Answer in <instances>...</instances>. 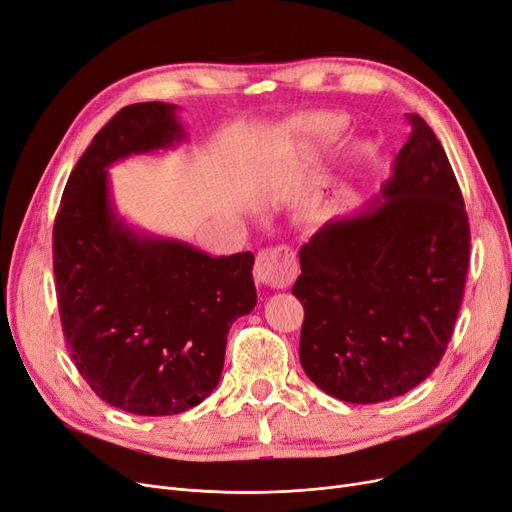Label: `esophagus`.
<instances>
[{
  "label": "esophagus",
  "instance_id": "esophagus-1",
  "mask_svg": "<svg viewBox=\"0 0 512 512\" xmlns=\"http://www.w3.org/2000/svg\"><path fill=\"white\" fill-rule=\"evenodd\" d=\"M298 273V260L292 248H271L258 254L254 277L262 288H288Z\"/></svg>",
  "mask_w": 512,
  "mask_h": 512
}]
</instances>
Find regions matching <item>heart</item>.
Listing matches in <instances>:
<instances>
[{
	"label": "heart",
	"instance_id": "heart-1",
	"mask_svg": "<svg viewBox=\"0 0 512 512\" xmlns=\"http://www.w3.org/2000/svg\"><path fill=\"white\" fill-rule=\"evenodd\" d=\"M311 126H313L315 132H317L321 138H325V140H330V138H334V136L338 134V124H336L334 119L315 117V119H311Z\"/></svg>",
	"mask_w": 512,
	"mask_h": 512
}]
</instances>
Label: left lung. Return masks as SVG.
<instances>
[{"mask_svg": "<svg viewBox=\"0 0 512 512\" xmlns=\"http://www.w3.org/2000/svg\"><path fill=\"white\" fill-rule=\"evenodd\" d=\"M391 176L300 248V363L323 393L380 403L439 365L460 313L468 216L449 159L420 115Z\"/></svg>", "mask_w": 512, "mask_h": 512, "instance_id": "left-lung-1", "label": "left lung"}]
</instances>
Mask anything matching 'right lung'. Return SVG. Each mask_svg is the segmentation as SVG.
Returning a JSON list of instances; mask_svg holds the SVG:
<instances>
[{
	"label": "right lung",
	"mask_w": 512,
	"mask_h": 512,
	"mask_svg": "<svg viewBox=\"0 0 512 512\" xmlns=\"http://www.w3.org/2000/svg\"><path fill=\"white\" fill-rule=\"evenodd\" d=\"M189 140L168 102H136L102 128L71 172L54 222L58 309L92 391L136 416H172L220 380L235 319L256 306L254 254L212 256L134 229L111 195L113 163Z\"/></svg>",
	"instance_id": "right-lung-1"
}]
</instances>
